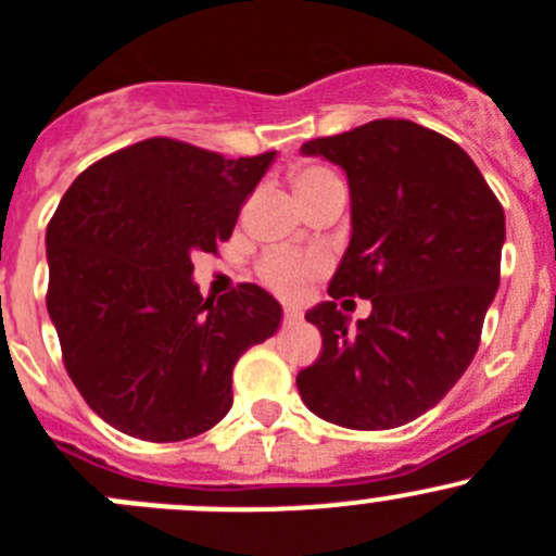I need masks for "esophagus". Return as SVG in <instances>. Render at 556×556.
Here are the masks:
<instances>
[{
  "mask_svg": "<svg viewBox=\"0 0 556 556\" xmlns=\"http://www.w3.org/2000/svg\"><path fill=\"white\" fill-rule=\"evenodd\" d=\"M283 321L286 324H300L302 321V313L296 307H283Z\"/></svg>",
  "mask_w": 556,
  "mask_h": 556,
  "instance_id": "34e87169",
  "label": "esophagus"
}]
</instances>
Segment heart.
I'll list each match as a JSON object with an SVG mask.
<instances>
[{"mask_svg": "<svg viewBox=\"0 0 556 556\" xmlns=\"http://www.w3.org/2000/svg\"><path fill=\"white\" fill-rule=\"evenodd\" d=\"M334 178L329 169L324 167H302L294 173V191L296 197H305L311 191L321 189V186L332 184ZM324 270V260L321 256H311V254H300L294 249H270L265 251V256L256 265V273H260L262 283L270 286L273 291L283 296H300L305 291L307 280Z\"/></svg>", "mask_w": 556, "mask_h": 556, "instance_id": "heart-1", "label": "heart"}]
</instances>
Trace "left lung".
I'll return each mask as SVG.
<instances>
[{
    "label": "left lung",
    "mask_w": 556,
    "mask_h": 556,
    "mask_svg": "<svg viewBox=\"0 0 556 556\" xmlns=\"http://www.w3.org/2000/svg\"><path fill=\"white\" fill-rule=\"evenodd\" d=\"M300 151L338 164L351 191L332 300L305 313L324 349L296 376L300 397L349 430L408 425L476 356L500 286L503 205L457 142L414 121L378 118ZM343 295L371 300L356 328L333 302Z\"/></svg>",
    "instance_id": "left-lung-1"
}]
</instances>
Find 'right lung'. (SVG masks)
Returning a JSON list of instances; mask_svg holds the SVG:
<instances>
[{"label": "right lung", "mask_w": 556, "mask_h": 556, "mask_svg": "<svg viewBox=\"0 0 556 556\" xmlns=\"http://www.w3.org/2000/svg\"><path fill=\"white\" fill-rule=\"evenodd\" d=\"M276 151L224 159L151 137L75 178L46 232L48 316L93 414L131 438L173 443L232 408L235 362L280 327L256 283L202 296L191 256L229 240Z\"/></svg>", "instance_id": "obj_1"}]
</instances>
